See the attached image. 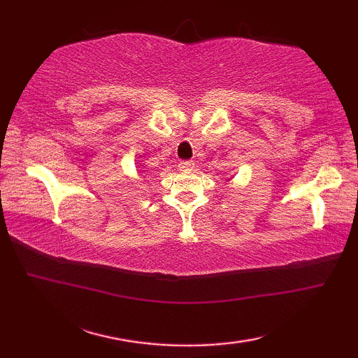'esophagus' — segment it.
<instances>
[{"label": "esophagus", "instance_id": "obj_1", "mask_svg": "<svg viewBox=\"0 0 358 358\" xmlns=\"http://www.w3.org/2000/svg\"><path fill=\"white\" fill-rule=\"evenodd\" d=\"M178 167H180V171H189L191 167H194V163L189 162V159H183V162H180Z\"/></svg>", "mask_w": 358, "mask_h": 358}]
</instances>
